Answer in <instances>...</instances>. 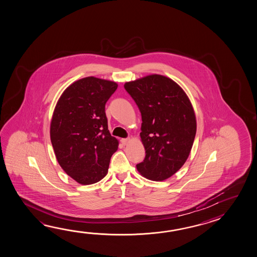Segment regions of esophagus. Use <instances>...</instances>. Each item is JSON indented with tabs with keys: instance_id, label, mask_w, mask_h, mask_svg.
<instances>
[{
	"instance_id": "1",
	"label": "esophagus",
	"mask_w": 257,
	"mask_h": 257,
	"mask_svg": "<svg viewBox=\"0 0 257 257\" xmlns=\"http://www.w3.org/2000/svg\"><path fill=\"white\" fill-rule=\"evenodd\" d=\"M121 143H122V144H123V145H126V144H129L130 143V139H122L121 140Z\"/></svg>"
}]
</instances>
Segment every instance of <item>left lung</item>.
Wrapping results in <instances>:
<instances>
[{
    "instance_id": "obj_1",
    "label": "left lung",
    "mask_w": 257,
    "mask_h": 257,
    "mask_svg": "<svg viewBox=\"0 0 257 257\" xmlns=\"http://www.w3.org/2000/svg\"><path fill=\"white\" fill-rule=\"evenodd\" d=\"M124 88L143 120L140 136L146 155L137 171L148 180H167L184 165L192 148L197 131L192 104L180 85L162 75L126 82Z\"/></svg>"
}]
</instances>
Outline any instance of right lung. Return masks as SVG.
Returning <instances> with one entry per match:
<instances>
[{
	"instance_id": "1",
	"label": "right lung",
	"mask_w": 257,
	"mask_h": 257,
	"mask_svg": "<svg viewBox=\"0 0 257 257\" xmlns=\"http://www.w3.org/2000/svg\"><path fill=\"white\" fill-rule=\"evenodd\" d=\"M117 83L87 77L64 90L50 122V141L63 171L82 185L105 177L118 140L110 135L105 103Z\"/></svg>"
}]
</instances>
